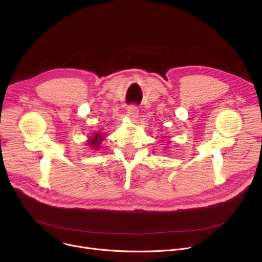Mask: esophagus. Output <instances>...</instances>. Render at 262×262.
Here are the masks:
<instances>
[{
	"label": "esophagus",
	"mask_w": 262,
	"mask_h": 262,
	"mask_svg": "<svg viewBox=\"0 0 262 262\" xmlns=\"http://www.w3.org/2000/svg\"><path fill=\"white\" fill-rule=\"evenodd\" d=\"M138 113H139V109L137 107V105H130L127 108V116L130 119H136L138 117Z\"/></svg>",
	"instance_id": "obj_1"
}]
</instances>
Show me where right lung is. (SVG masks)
<instances>
[{"instance_id": "obj_1", "label": "right lung", "mask_w": 262, "mask_h": 262, "mask_svg": "<svg viewBox=\"0 0 262 262\" xmlns=\"http://www.w3.org/2000/svg\"><path fill=\"white\" fill-rule=\"evenodd\" d=\"M103 138H104V135L95 134V135L92 137V138H90V140H88V143H89L94 149H96V148H98V147L100 146V144H101Z\"/></svg>"}]
</instances>
